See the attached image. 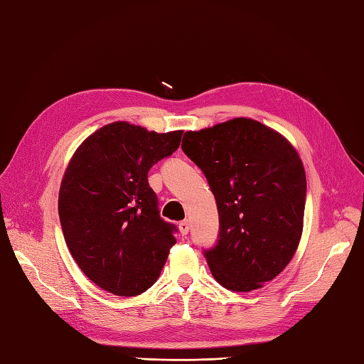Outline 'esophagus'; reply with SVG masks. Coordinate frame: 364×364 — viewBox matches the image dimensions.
I'll list each match as a JSON object with an SVG mask.
<instances>
[{
	"mask_svg": "<svg viewBox=\"0 0 364 364\" xmlns=\"http://www.w3.org/2000/svg\"><path fill=\"white\" fill-rule=\"evenodd\" d=\"M179 231H181L182 235H187V234L190 232V223H188V220L181 221V223H179Z\"/></svg>",
	"mask_w": 364,
	"mask_h": 364,
	"instance_id": "1",
	"label": "esophagus"
}]
</instances>
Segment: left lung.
<instances>
[{"label":"left lung","instance_id":"left-lung-1","mask_svg":"<svg viewBox=\"0 0 364 364\" xmlns=\"http://www.w3.org/2000/svg\"><path fill=\"white\" fill-rule=\"evenodd\" d=\"M182 151L201 168L217 201L218 240L203 250L213 278L234 292L277 278L299 247L306 203L305 169L291 143L237 117L185 132Z\"/></svg>","mask_w":364,"mask_h":364}]
</instances>
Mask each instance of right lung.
<instances>
[{"label": "right lung", "instance_id": "obj_1", "mask_svg": "<svg viewBox=\"0 0 364 364\" xmlns=\"http://www.w3.org/2000/svg\"><path fill=\"white\" fill-rule=\"evenodd\" d=\"M181 138V130L113 122L73 154L59 190V220L70 255L103 291L135 296L157 281L177 228L160 217L147 174Z\"/></svg>", "mask_w": 364, "mask_h": 364}]
</instances>
